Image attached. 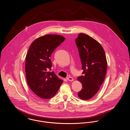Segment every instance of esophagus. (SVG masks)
Segmentation results:
<instances>
[{
    "label": "esophagus",
    "instance_id": "34e87169",
    "mask_svg": "<svg viewBox=\"0 0 130 130\" xmlns=\"http://www.w3.org/2000/svg\"><path fill=\"white\" fill-rule=\"evenodd\" d=\"M67 79L69 81H73L74 80V79L71 77H68L67 78Z\"/></svg>",
    "mask_w": 130,
    "mask_h": 130
}]
</instances>
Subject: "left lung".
<instances>
[{
  "label": "left lung",
  "instance_id": "obj_1",
  "mask_svg": "<svg viewBox=\"0 0 130 130\" xmlns=\"http://www.w3.org/2000/svg\"><path fill=\"white\" fill-rule=\"evenodd\" d=\"M83 72L77 80L82 84L78 93L82 100H89L98 91L107 72V62L104 49L95 39L83 33L75 39Z\"/></svg>",
  "mask_w": 130,
  "mask_h": 130
}]
</instances>
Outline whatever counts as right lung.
<instances>
[{
	"mask_svg": "<svg viewBox=\"0 0 130 130\" xmlns=\"http://www.w3.org/2000/svg\"><path fill=\"white\" fill-rule=\"evenodd\" d=\"M65 38L58 35H45L31 44L26 56L25 73L27 82L31 90L39 97H53L63 83L51 70L50 57L54 50Z\"/></svg>",
	"mask_w": 130,
	"mask_h": 130,
	"instance_id": "add662e5",
	"label": "right lung"
}]
</instances>
